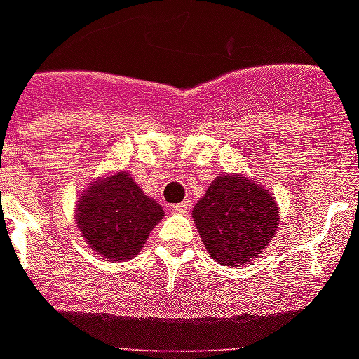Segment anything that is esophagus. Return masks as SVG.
<instances>
[{
	"mask_svg": "<svg viewBox=\"0 0 359 359\" xmlns=\"http://www.w3.org/2000/svg\"><path fill=\"white\" fill-rule=\"evenodd\" d=\"M189 208H191V201L189 200L182 201V203H179V205H173L172 206L173 212H177V213H186Z\"/></svg>",
	"mask_w": 359,
	"mask_h": 359,
	"instance_id": "obj_1",
	"label": "esophagus"
}]
</instances>
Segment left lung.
<instances>
[{
    "instance_id": "8db88e82",
    "label": "left lung",
    "mask_w": 359,
    "mask_h": 359,
    "mask_svg": "<svg viewBox=\"0 0 359 359\" xmlns=\"http://www.w3.org/2000/svg\"><path fill=\"white\" fill-rule=\"evenodd\" d=\"M193 219L203 245L220 266H245L269 247L280 226L273 194L241 173H220L196 203Z\"/></svg>"
}]
</instances>
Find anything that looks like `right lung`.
<instances>
[{
  "label": "right lung",
  "instance_id": "right-lung-1",
  "mask_svg": "<svg viewBox=\"0 0 359 359\" xmlns=\"http://www.w3.org/2000/svg\"><path fill=\"white\" fill-rule=\"evenodd\" d=\"M163 217V206L125 170L97 177L79 194L74 210L88 248L112 262L133 259Z\"/></svg>",
  "mask_w": 359,
  "mask_h": 359
}]
</instances>
